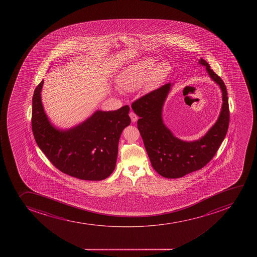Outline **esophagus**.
Listing matches in <instances>:
<instances>
[{"instance_id":"esophagus-1","label":"esophagus","mask_w":257,"mask_h":257,"mask_svg":"<svg viewBox=\"0 0 257 257\" xmlns=\"http://www.w3.org/2000/svg\"><path fill=\"white\" fill-rule=\"evenodd\" d=\"M129 115H130L131 119H132V122H133V123L138 120V115H137V114H136L135 113H134V112H131L130 114H129Z\"/></svg>"}]
</instances>
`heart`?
Segmentation results:
<instances>
[{"label":"heart","mask_w":257,"mask_h":257,"mask_svg":"<svg viewBox=\"0 0 257 257\" xmlns=\"http://www.w3.org/2000/svg\"><path fill=\"white\" fill-rule=\"evenodd\" d=\"M170 72L167 62L155 64V59L148 57L125 67L116 77L117 84L127 92L138 90L142 85L146 92L157 89Z\"/></svg>","instance_id":"b5f03b06"}]
</instances>
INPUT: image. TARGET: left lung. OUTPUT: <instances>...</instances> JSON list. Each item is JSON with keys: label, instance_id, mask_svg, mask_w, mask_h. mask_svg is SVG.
Returning <instances> with one entry per match:
<instances>
[{"label": "left lung", "instance_id": "1", "mask_svg": "<svg viewBox=\"0 0 257 257\" xmlns=\"http://www.w3.org/2000/svg\"><path fill=\"white\" fill-rule=\"evenodd\" d=\"M198 64L205 67L211 79L219 85L223 99L219 118L200 139L193 142L181 140L163 123V105L173 84H164L132 104L134 112L140 117L138 128L152 166L164 178H182L203 168L215 155L228 131L229 109L226 86L204 59H199Z\"/></svg>", "mask_w": 257, "mask_h": 257}]
</instances>
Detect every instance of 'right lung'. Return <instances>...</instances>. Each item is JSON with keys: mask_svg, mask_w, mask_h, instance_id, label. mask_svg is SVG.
<instances>
[{"mask_svg": "<svg viewBox=\"0 0 257 257\" xmlns=\"http://www.w3.org/2000/svg\"><path fill=\"white\" fill-rule=\"evenodd\" d=\"M44 80L33 97L32 129L36 143L59 170L81 180L100 181L114 170L119 138L131 124L130 107L112 111L96 110L75 126H54L41 99Z\"/></svg>", "mask_w": 257, "mask_h": 257, "instance_id": "obj_1", "label": "right lung"}]
</instances>
